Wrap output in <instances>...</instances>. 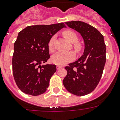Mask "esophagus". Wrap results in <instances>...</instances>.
Segmentation results:
<instances>
[{"label":"esophagus","instance_id":"esophagus-1","mask_svg":"<svg viewBox=\"0 0 120 120\" xmlns=\"http://www.w3.org/2000/svg\"><path fill=\"white\" fill-rule=\"evenodd\" d=\"M61 68H62V67L57 66V67H56V69H57V70H59V69H61Z\"/></svg>","mask_w":120,"mask_h":120}]
</instances>
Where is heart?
Instances as JSON below:
<instances>
[{
	"label": "heart",
	"instance_id": "b5f03b06",
	"mask_svg": "<svg viewBox=\"0 0 120 120\" xmlns=\"http://www.w3.org/2000/svg\"><path fill=\"white\" fill-rule=\"evenodd\" d=\"M63 35L70 43H74V49L75 51L79 52L81 49V46L79 43H76L78 41V37L76 33L72 30H67L64 32ZM55 39V36L54 35L50 39L49 41L48 47L49 50L50 52L53 51V43ZM75 58V53L73 52L70 51L65 52H56L52 56L51 60L52 62L56 65L62 66L74 60Z\"/></svg>",
	"mask_w": 120,
	"mask_h": 120
}]
</instances>
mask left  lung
Returning <instances> with one entry per match:
<instances>
[{
    "mask_svg": "<svg viewBox=\"0 0 120 120\" xmlns=\"http://www.w3.org/2000/svg\"><path fill=\"white\" fill-rule=\"evenodd\" d=\"M65 24L80 34L84 41L83 55L65 67L67 75L63 84L71 94L87 95L96 88L102 76L105 65L106 45L103 35L97 29L80 21L67 22Z\"/></svg>",
    "mask_w": 120,
    "mask_h": 120,
    "instance_id": "8db88e82",
    "label": "left lung"
}]
</instances>
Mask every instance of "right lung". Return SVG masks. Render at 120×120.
Segmentation results:
<instances>
[{
	"label": "right lung",
	"instance_id": "add662e5",
	"mask_svg": "<svg viewBox=\"0 0 120 120\" xmlns=\"http://www.w3.org/2000/svg\"><path fill=\"white\" fill-rule=\"evenodd\" d=\"M65 27L63 23L34 25L19 33L14 46L12 72L15 83L22 92L37 96L46 91L56 67L53 64H41L50 58V39Z\"/></svg>",
	"mask_w": 120,
	"mask_h": 120
}]
</instances>
